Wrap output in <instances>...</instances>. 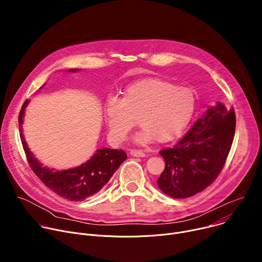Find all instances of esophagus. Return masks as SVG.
<instances>
[{
    "label": "esophagus",
    "mask_w": 262,
    "mask_h": 262,
    "mask_svg": "<svg viewBox=\"0 0 262 262\" xmlns=\"http://www.w3.org/2000/svg\"><path fill=\"white\" fill-rule=\"evenodd\" d=\"M129 154H130V156L136 157V158H144V157H146V154L143 150H140V149H132Z\"/></svg>",
    "instance_id": "obj_1"
}]
</instances>
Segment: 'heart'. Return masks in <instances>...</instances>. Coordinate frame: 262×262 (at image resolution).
Listing matches in <instances>:
<instances>
[{
    "label": "heart",
    "mask_w": 262,
    "mask_h": 262,
    "mask_svg": "<svg viewBox=\"0 0 262 262\" xmlns=\"http://www.w3.org/2000/svg\"><path fill=\"white\" fill-rule=\"evenodd\" d=\"M194 93L162 80H144L128 86L123 96L110 95L104 103V119L111 139L122 143L137 124L142 128L134 142L147 145L170 141L190 123L195 112Z\"/></svg>",
    "instance_id": "heart-1"
}]
</instances>
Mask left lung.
Listing matches in <instances>:
<instances>
[{"mask_svg":"<svg viewBox=\"0 0 262 262\" xmlns=\"http://www.w3.org/2000/svg\"><path fill=\"white\" fill-rule=\"evenodd\" d=\"M235 124L234 110L217 102L175 146L161 150L166 165L157 182L162 192L184 199L210 185L226 163Z\"/></svg>","mask_w":262,"mask_h":262,"instance_id":"8db88e82","label":"left lung"}]
</instances>
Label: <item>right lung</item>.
<instances>
[{
    "label": "right lung",
    "mask_w": 262,
    "mask_h": 262,
    "mask_svg": "<svg viewBox=\"0 0 262 262\" xmlns=\"http://www.w3.org/2000/svg\"><path fill=\"white\" fill-rule=\"evenodd\" d=\"M77 70L69 69L71 72ZM28 103L29 100L27 99L20 108L18 116L20 140L28 163L36 176L59 196L70 201H83L93 196L103 188L119 166L127 159L125 151L122 149L102 148L96 150L95 155L89 161L77 168L55 171L46 166L43 167L30 151L23 136V117Z\"/></svg>",
    "instance_id": "obj_1"
}]
</instances>
